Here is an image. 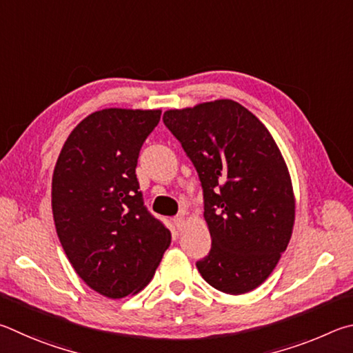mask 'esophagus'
Wrapping results in <instances>:
<instances>
[{"label": "esophagus", "mask_w": 353, "mask_h": 353, "mask_svg": "<svg viewBox=\"0 0 353 353\" xmlns=\"http://www.w3.org/2000/svg\"><path fill=\"white\" fill-rule=\"evenodd\" d=\"M173 223H175V226L178 228V230H181V228L184 226V223H186V219H184V214L176 215V217L173 219Z\"/></svg>", "instance_id": "1"}]
</instances>
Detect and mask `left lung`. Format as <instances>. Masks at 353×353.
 Returning a JSON list of instances; mask_svg holds the SVG:
<instances>
[{
	"label": "left lung",
	"instance_id": "obj_1",
	"mask_svg": "<svg viewBox=\"0 0 353 353\" xmlns=\"http://www.w3.org/2000/svg\"><path fill=\"white\" fill-rule=\"evenodd\" d=\"M163 121L203 188L212 246L196 268L220 292H251L273 273L293 232L294 195L279 147L250 110L230 99L169 110Z\"/></svg>",
	"mask_w": 353,
	"mask_h": 353
}]
</instances>
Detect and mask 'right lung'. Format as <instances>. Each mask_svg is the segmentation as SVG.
<instances>
[{"label":"right lung","instance_id":"1","mask_svg":"<svg viewBox=\"0 0 353 353\" xmlns=\"http://www.w3.org/2000/svg\"><path fill=\"white\" fill-rule=\"evenodd\" d=\"M161 110L105 108L72 130L52 175L54 223L86 285L111 299L152 281L170 231L147 211L136 178Z\"/></svg>","mask_w":353,"mask_h":353}]
</instances>
